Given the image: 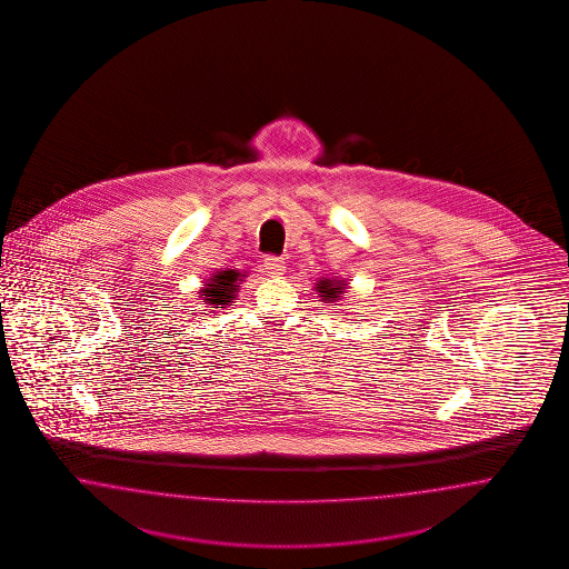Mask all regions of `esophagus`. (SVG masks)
<instances>
[{"instance_id":"1","label":"esophagus","mask_w":569,"mask_h":569,"mask_svg":"<svg viewBox=\"0 0 569 569\" xmlns=\"http://www.w3.org/2000/svg\"><path fill=\"white\" fill-rule=\"evenodd\" d=\"M264 271L271 277L283 276L286 260L279 259V257H267L264 259Z\"/></svg>"}]
</instances>
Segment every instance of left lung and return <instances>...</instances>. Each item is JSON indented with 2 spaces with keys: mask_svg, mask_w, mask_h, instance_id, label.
Listing matches in <instances>:
<instances>
[{
  "mask_svg": "<svg viewBox=\"0 0 569 569\" xmlns=\"http://www.w3.org/2000/svg\"><path fill=\"white\" fill-rule=\"evenodd\" d=\"M315 290L319 292V298L326 305H331V302H338L340 296L346 292V283L342 279H319Z\"/></svg>",
  "mask_w": 569,
  "mask_h": 569,
  "instance_id": "left-lung-1",
  "label": "left lung"
}]
</instances>
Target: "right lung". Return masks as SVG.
I'll return each instance as SVG.
<instances>
[{
	"label": "right lung",
	"instance_id": "1",
	"mask_svg": "<svg viewBox=\"0 0 569 569\" xmlns=\"http://www.w3.org/2000/svg\"><path fill=\"white\" fill-rule=\"evenodd\" d=\"M241 277L243 276L236 269L217 271L214 276L204 281V288L198 292L202 296V302L210 309H224L229 302L236 300V292L240 290V281H243Z\"/></svg>",
	"mask_w": 569,
	"mask_h": 569
}]
</instances>
